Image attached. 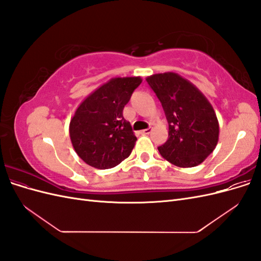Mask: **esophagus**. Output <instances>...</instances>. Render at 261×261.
Wrapping results in <instances>:
<instances>
[{
	"instance_id": "obj_1",
	"label": "esophagus",
	"mask_w": 261,
	"mask_h": 261,
	"mask_svg": "<svg viewBox=\"0 0 261 261\" xmlns=\"http://www.w3.org/2000/svg\"><path fill=\"white\" fill-rule=\"evenodd\" d=\"M151 130H152V129H151V128H150V127H149V128H146V129H143V130H141V132H140V133H141V134H143V135H149V134H150V133H151Z\"/></svg>"
}]
</instances>
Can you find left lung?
Here are the masks:
<instances>
[{
	"instance_id": "8db88e82",
	"label": "left lung",
	"mask_w": 261,
	"mask_h": 261,
	"mask_svg": "<svg viewBox=\"0 0 261 261\" xmlns=\"http://www.w3.org/2000/svg\"><path fill=\"white\" fill-rule=\"evenodd\" d=\"M164 110L169 138L161 155L179 168L197 167L215 150L219 122L206 96L183 76L167 72L146 78Z\"/></svg>"
}]
</instances>
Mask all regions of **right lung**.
<instances>
[{"mask_svg": "<svg viewBox=\"0 0 261 261\" xmlns=\"http://www.w3.org/2000/svg\"><path fill=\"white\" fill-rule=\"evenodd\" d=\"M141 82L140 76L111 78L76 109L69 137L78 156L90 167L111 169L130 154L137 137L123 109Z\"/></svg>", "mask_w": 261, "mask_h": 261, "instance_id": "add662e5", "label": "right lung"}]
</instances>
